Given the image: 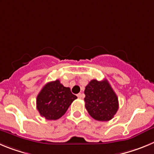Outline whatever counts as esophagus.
I'll return each instance as SVG.
<instances>
[{"mask_svg": "<svg viewBox=\"0 0 154 154\" xmlns=\"http://www.w3.org/2000/svg\"><path fill=\"white\" fill-rule=\"evenodd\" d=\"M84 97V95L83 94H77V97L80 98V99H83Z\"/></svg>", "mask_w": 154, "mask_h": 154, "instance_id": "esophagus-1", "label": "esophagus"}]
</instances>
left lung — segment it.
Returning a JSON list of instances; mask_svg holds the SVG:
<instances>
[{
    "mask_svg": "<svg viewBox=\"0 0 154 154\" xmlns=\"http://www.w3.org/2000/svg\"><path fill=\"white\" fill-rule=\"evenodd\" d=\"M85 107L94 119L108 121L118 110L117 94L106 80H92L85 87Z\"/></svg>",
    "mask_w": 154,
    "mask_h": 154,
    "instance_id": "left-lung-1",
    "label": "left lung"
}]
</instances>
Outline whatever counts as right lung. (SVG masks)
I'll list each match as a JSON object with an SVG mask.
<instances>
[{
    "instance_id": "obj_1",
    "label": "right lung",
    "mask_w": 154,
    "mask_h": 154,
    "mask_svg": "<svg viewBox=\"0 0 154 154\" xmlns=\"http://www.w3.org/2000/svg\"><path fill=\"white\" fill-rule=\"evenodd\" d=\"M77 98L69 87H64L60 80H56L45 84L40 91L37 97V109L41 117L47 120H57Z\"/></svg>"
}]
</instances>
